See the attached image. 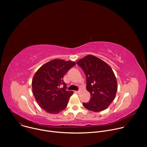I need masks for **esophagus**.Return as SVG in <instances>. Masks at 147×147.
Instances as JSON below:
<instances>
[{
  "mask_svg": "<svg viewBox=\"0 0 147 147\" xmlns=\"http://www.w3.org/2000/svg\"><path fill=\"white\" fill-rule=\"evenodd\" d=\"M76 92L77 94H80V91H76Z\"/></svg>",
  "mask_w": 147,
  "mask_h": 147,
  "instance_id": "1",
  "label": "esophagus"
}]
</instances>
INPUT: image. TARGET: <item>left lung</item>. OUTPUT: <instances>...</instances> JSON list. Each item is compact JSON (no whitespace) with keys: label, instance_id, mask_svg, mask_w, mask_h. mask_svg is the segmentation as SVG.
<instances>
[{"label":"left lung","instance_id":"1","mask_svg":"<svg viewBox=\"0 0 147 147\" xmlns=\"http://www.w3.org/2000/svg\"><path fill=\"white\" fill-rule=\"evenodd\" d=\"M77 64L85 73L86 88L91 94L90 101L83 103L84 107L94 112L106 109L115 99L117 90L116 78L112 68L91 55L80 59Z\"/></svg>","mask_w":147,"mask_h":147}]
</instances>
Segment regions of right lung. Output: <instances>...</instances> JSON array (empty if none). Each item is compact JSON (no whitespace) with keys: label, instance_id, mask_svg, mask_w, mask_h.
Wrapping results in <instances>:
<instances>
[{"label":"right lung","instance_id":"right-lung-1","mask_svg":"<svg viewBox=\"0 0 147 147\" xmlns=\"http://www.w3.org/2000/svg\"><path fill=\"white\" fill-rule=\"evenodd\" d=\"M76 63L63 59H54L42 66L32 81L34 96L39 107L51 114H57L65 109L73 95L66 91L63 76Z\"/></svg>","mask_w":147,"mask_h":147}]
</instances>
